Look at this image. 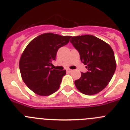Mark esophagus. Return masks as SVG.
<instances>
[{
	"label": "esophagus",
	"mask_w": 130,
	"mask_h": 130,
	"mask_svg": "<svg viewBox=\"0 0 130 130\" xmlns=\"http://www.w3.org/2000/svg\"><path fill=\"white\" fill-rule=\"evenodd\" d=\"M67 72L68 73H70V72H72V70H71V69H67Z\"/></svg>",
	"instance_id": "34e87169"
}]
</instances>
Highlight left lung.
Wrapping results in <instances>:
<instances>
[{
	"label": "left lung",
	"instance_id": "8db88e82",
	"mask_svg": "<svg viewBox=\"0 0 130 130\" xmlns=\"http://www.w3.org/2000/svg\"><path fill=\"white\" fill-rule=\"evenodd\" d=\"M80 55L88 71L82 72L75 85L85 95H94L104 89L114 74V53L108 43L93 35L73 36L70 41Z\"/></svg>",
	"mask_w": 130,
	"mask_h": 130
}]
</instances>
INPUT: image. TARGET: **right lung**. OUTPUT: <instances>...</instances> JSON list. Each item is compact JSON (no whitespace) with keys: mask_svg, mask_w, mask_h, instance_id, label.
I'll return each mask as SVG.
<instances>
[{"mask_svg":"<svg viewBox=\"0 0 130 130\" xmlns=\"http://www.w3.org/2000/svg\"><path fill=\"white\" fill-rule=\"evenodd\" d=\"M71 36L45 33L34 38L23 52L19 62L22 77L27 87L38 95H51L56 92L66 71L51 67L60 47Z\"/></svg>","mask_w":130,"mask_h":130,"instance_id":"obj_1","label":"right lung"}]
</instances>
